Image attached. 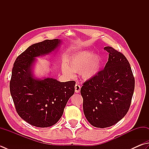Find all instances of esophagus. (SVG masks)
<instances>
[{"mask_svg":"<svg viewBox=\"0 0 149 149\" xmlns=\"http://www.w3.org/2000/svg\"><path fill=\"white\" fill-rule=\"evenodd\" d=\"M81 89V86L78 84H76L75 85V92L76 93H79Z\"/></svg>","mask_w":149,"mask_h":149,"instance_id":"34e87169","label":"esophagus"}]
</instances>
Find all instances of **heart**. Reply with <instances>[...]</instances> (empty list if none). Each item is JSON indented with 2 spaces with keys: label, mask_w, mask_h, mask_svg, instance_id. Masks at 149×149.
Listing matches in <instances>:
<instances>
[{
  "label": "heart",
  "mask_w": 149,
  "mask_h": 149,
  "mask_svg": "<svg viewBox=\"0 0 149 149\" xmlns=\"http://www.w3.org/2000/svg\"><path fill=\"white\" fill-rule=\"evenodd\" d=\"M92 55V52L88 51L79 53L70 60L69 66L63 64V73L71 78L74 77V72H80L86 79L95 77L100 71L102 61L99 56Z\"/></svg>",
  "instance_id": "heart-1"
}]
</instances>
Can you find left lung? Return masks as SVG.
<instances>
[{
  "label": "left lung",
  "instance_id": "obj_1",
  "mask_svg": "<svg viewBox=\"0 0 149 149\" xmlns=\"http://www.w3.org/2000/svg\"><path fill=\"white\" fill-rule=\"evenodd\" d=\"M104 69L83 84L80 93L83 110L88 122L97 128H106L123 119L130 108L135 79L128 60L111 47Z\"/></svg>",
  "mask_w": 149,
  "mask_h": 149
}]
</instances>
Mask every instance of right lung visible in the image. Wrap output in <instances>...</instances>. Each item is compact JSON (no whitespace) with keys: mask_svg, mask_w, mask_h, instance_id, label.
Listing matches in <instances>:
<instances>
[{"mask_svg":"<svg viewBox=\"0 0 149 149\" xmlns=\"http://www.w3.org/2000/svg\"><path fill=\"white\" fill-rule=\"evenodd\" d=\"M60 40H46L33 44L16 58L10 82V90L19 116L36 127H49L62 116L67 101L74 93V81L60 82L47 78H33L35 58L56 49Z\"/></svg>","mask_w":149,"mask_h":149,"instance_id":"add662e5","label":"right lung"}]
</instances>
